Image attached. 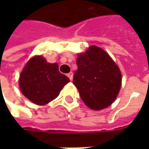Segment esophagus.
I'll return each mask as SVG.
<instances>
[{"label": "esophagus", "mask_w": 149, "mask_h": 149, "mask_svg": "<svg viewBox=\"0 0 149 149\" xmlns=\"http://www.w3.org/2000/svg\"><path fill=\"white\" fill-rule=\"evenodd\" d=\"M67 76L70 78V80H72V79H73V73H72V72H70V73L67 74Z\"/></svg>", "instance_id": "obj_1"}]
</instances>
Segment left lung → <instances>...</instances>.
Here are the masks:
<instances>
[{"label": "left lung", "instance_id": "left-lung-1", "mask_svg": "<svg viewBox=\"0 0 149 149\" xmlns=\"http://www.w3.org/2000/svg\"><path fill=\"white\" fill-rule=\"evenodd\" d=\"M76 64L73 84L84 103L94 110L110 105L117 97L122 81L120 70L111 57L93 45L78 55Z\"/></svg>", "mask_w": 149, "mask_h": 149}]
</instances>
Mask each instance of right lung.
Returning <instances> with one entry per match:
<instances>
[{
    "label": "right lung",
    "instance_id": "1",
    "mask_svg": "<svg viewBox=\"0 0 149 149\" xmlns=\"http://www.w3.org/2000/svg\"><path fill=\"white\" fill-rule=\"evenodd\" d=\"M70 79L59 71L57 63H48L42 56L28 61L20 75L21 93L36 104L43 105L54 100Z\"/></svg>",
    "mask_w": 149,
    "mask_h": 149
}]
</instances>
